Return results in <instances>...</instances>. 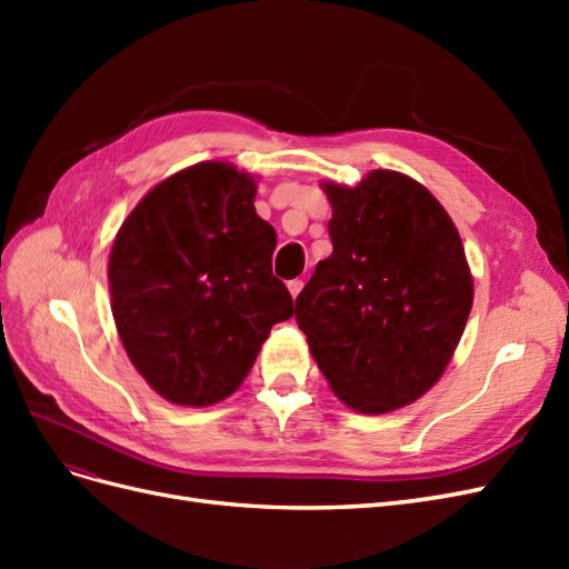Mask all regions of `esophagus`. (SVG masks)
Listing matches in <instances>:
<instances>
[{"mask_svg": "<svg viewBox=\"0 0 569 569\" xmlns=\"http://www.w3.org/2000/svg\"><path fill=\"white\" fill-rule=\"evenodd\" d=\"M287 287H289V295L297 299V297H299V291L303 289V282H301V280H291V282H287Z\"/></svg>", "mask_w": 569, "mask_h": 569, "instance_id": "esophagus-1", "label": "esophagus"}]
</instances>
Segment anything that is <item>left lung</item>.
I'll use <instances>...</instances> for the list:
<instances>
[{"mask_svg": "<svg viewBox=\"0 0 569 569\" xmlns=\"http://www.w3.org/2000/svg\"><path fill=\"white\" fill-rule=\"evenodd\" d=\"M332 253L297 297V322L339 401L380 416L443 375L472 308L460 234L429 189L396 170L322 182Z\"/></svg>", "mask_w": 569, "mask_h": 569, "instance_id": "8db88e82", "label": "left lung"}]
</instances>
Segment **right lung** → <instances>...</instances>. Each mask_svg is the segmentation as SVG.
Returning a JSON list of instances; mask_svg holds the SVG:
<instances>
[{"mask_svg": "<svg viewBox=\"0 0 569 569\" xmlns=\"http://www.w3.org/2000/svg\"><path fill=\"white\" fill-rule=\"evenodd\" d=\"M256 180L226 161L166 178L120 226L109 258L116 330L147 385L178 406L239 389L274 322L295 313Z\"/></svg>", "mask_w": 569, "mask_h": 569, "instance_id": "right-lung-1", "label": "right lung"}]
</instances>
